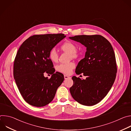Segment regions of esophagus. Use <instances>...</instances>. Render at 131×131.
I'll return each instance as SVG.
<instances>
[{"label":"esophagus","instance_id":"obj_1","mask_svg":"<svg viewBox=\"0 0 131 131\" xmlns=\"http://www.w3.org/2000/svg\"><path fill=\"white\" fill-rule=\"evenodd\" d=\"M70 77L68 76H67V75H64V79H67L68 78H69Z\"/></svg>","mask_w":131,"mask_h":131}]
</instances>
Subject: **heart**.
Wrapping results in <instances>:
<instances>
[{"label":"heart","mask_w":131,"mask_h":131,"mask_svg":"<svg viewBox=\"0 0 131 131\" xmlns=\"http://www.w3.org/2000/svg\"><path fill=\"white\" fill-rule=\"evenodd\" d=\"M61 49L71 54L72 58L77 57L78 54L76 52L77 46L74 43L71 41H66L64 42L61 46ZM49 57L50 59L54 62L58 61L59 55L55 48H52L50 50L49 53ZM75 67V64L73 63H69L68 64H61L58 66L57 69L58 71L65 74H70L71 73L72 69Z\"/></svg>","instance_id":"heart-1"}]
</instances>
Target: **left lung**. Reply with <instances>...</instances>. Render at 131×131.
<instances>
[{
	"label": "left lung",
	"instance_id": "left-lung-1",
	"mask_svg": "<svg viewBox=\"0 0 131 131\" xmlns=\"http://www.w3.org/2000/svg\"><path fill=\"white\" fill-rule=\"evenodd\" d=\"M69 38L86 48L85 57L75 70L76 74L82 73L86 78L84 80L73 76L70 94L83 105H94L107 95L115 82L117 68L114 49L101 35H78Z\"/></svg>",
	"mask_w": 131,
	"mask_h": 131
}]
</instances>
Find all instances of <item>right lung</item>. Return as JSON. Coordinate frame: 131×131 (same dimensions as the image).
I'll return each instance as SVG.
<instances>
[{
	"mask_svg": "<svg viewBox=\"0 0 131 131\" xmlns=\"http://www.w3.org/2000/svg\"><path fill=\"white\" fill-rule=\"evenodd\" d=\"M65 37L63 34L34 35L18 49L13 76L21 94L29 105L40 107L49 104L63 82V74L54 73L49 53ZM45 72L52 74L50 79L44 76Z\"/></svg>",
	"mask_w": 131,
	"mask_h": 131,
	"instance_id": "add662e5",
	"label": "right lung"
}]
</instances>
